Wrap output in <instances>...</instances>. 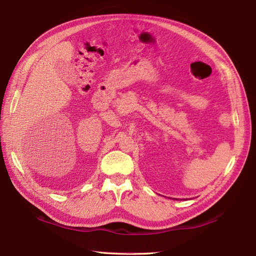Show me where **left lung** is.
Returning a JSON list of instances; mask_svg holds the SVG:
<instances>
[{
    "instance_id": "left-lung-1",
    "label": "left lung",
    "mask_w": 256,
    "mask_h": 256,
    "mask_svg": "<svg viewBox=\"0 0 256 256\" xmlns=\"http://www.w3.org/2000/svg\"><path fill=\"white\" fill-rule=\"evenodd\" d=\"M176 200H177V198H176Z\"/></svg>"
}]
</instances>
